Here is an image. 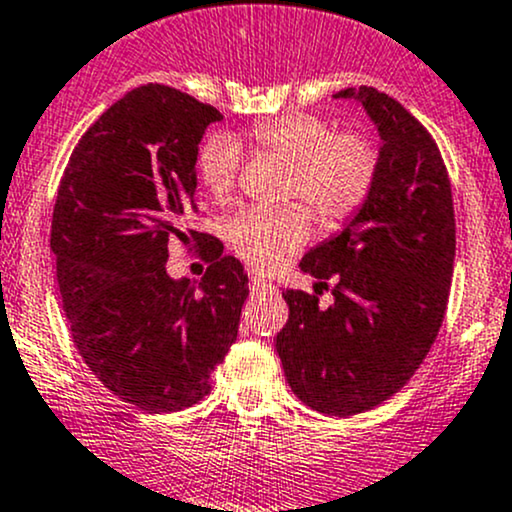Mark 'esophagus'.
<instances>
[{"instance_id":"obj_1","label":"esophagus","mask_w":512,"mask_h":512,"mask_svg":"<svg viewBox=\"0 0 512 512\" xmlns=\"http://www.w3.org/2000/svg\"><path fill=\"white\" fill-rule=\"evenodd\" d=\"M249 288L251 293H266V290H276V285H273L271 280H263L261 276H251Z\"/></svg>"}]
</instances>
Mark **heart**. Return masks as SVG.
I'll use <instances>...</instances> for the list:
<instances>
[{
    "label": "heart",
    "instance_id": "1",
    "mask_svg": "<svg viewBox=\"0 0 512 512\" xmlns=\"http://www.w3.org/2000/svg\"><path fill=\"white\" fill-rule=\"evenodd\" d=\"M251 146L290 163L285 192L302 197L324 224L342 227L366 205L378 175V151L364 134L334 131L310 114H285L251 126ZM241 168L234 136L214 134L200 148L197 173L217 200L232 195ZM312 214L305 205L249 207L229 219L227 241L234 254L258 271H273L285 256L310 241Z\"/></svg>",
    "mask_w": 512,
    "mask_h": 512
}]
</instances>
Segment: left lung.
<instances>
[{
    "instance_id": "obj_1",
    "label": "left lung",
    "mask_w": 512,
    "mask_h": 512,
    "mask_svg": "<svg viewBox=\"0 0 512 512\" xmlns=\"http://www.w3.org/2000/svg\"><path fill=\"white\" fill-rule=\"evenodd\" d=\"M381 134L366 205L300 268L334 280V302L285 290L288 322L276 351L307 408L349 417L381 405L410 381L447 312L456 224L452 185L437 144L415 117L373 87H346Z\"/></svg>"
}]
</instances>
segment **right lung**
Segmentation results:
<instances>
[{
	"label": "right lung",
	"mask_w": 512,
	"mask_h": 512,
	"mask_svg": "<svg viewBox=\"0 0 512 512\" xmlns=\"http://www.w3.org/2000/svg\"><path fill=\"white\" fill-rule=\"evenodd\" d=\"M219 119L212 104L148 82L82 134L60 178L51 251L73 342L104 388L148 412L210 393L249 295L244 266L214 239L200 294L165 271L170 240H207L188 217L197 146Z\"/></svg>",
	"instance_id": "1"
}]
</instances>
